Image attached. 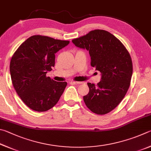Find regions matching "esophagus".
Masks as SVG:
<instances>
[{"mask_svg":"<svg viewBox=\"0 0 151 151\" xmlns=\"http://www.w3.org/2000/svg\"><path fill=\"white\" fill-rule=\"evenodd\" d=\"M72 83L77 85V84H82L84 82H83V81H72Z\"/></svg>","mask_w":151,"mask_h":151,"instance_id":"1","label":"esophagus"}]
</instances>
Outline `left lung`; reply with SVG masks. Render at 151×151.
Segmentation results:
<instances>
[{
  "mask_svg": "<svg viewBox=\"0 0 151 151\" xmlns=\"http://www.w3.org/2000/svg\"><path fill=\"white\" fill-rule=\"evenodd\" d=\"M72 42L89 51L91 65L101 75L97 86L88 83L89 91L83 96L86 106L97 115L109 113L120 104L130 86L133 74L130 54L119 40L104 30L90 31Z\"/></svg>",
  "mask_w": 151,
  "mask_h": 151,
  "instance_id": "1",
  "label": "left lung"
}]
</instances>
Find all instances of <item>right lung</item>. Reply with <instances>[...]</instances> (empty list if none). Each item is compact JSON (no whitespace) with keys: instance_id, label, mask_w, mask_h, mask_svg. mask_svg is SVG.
Wrapping results in <instances>:
<instances>
[{"instance_id":"1","label":"right lung","mask_w":151,"mask_h":151,"mask_svg":"<svg viewBox=\"0 0 151 151\" xmlns=\"http://www.w3.org/2000/svg\"><path fill=\"white\" fill-rule=\"evenodd\" d=\"M70 41L34 35L18 47L11 58L10 72L18 96L31 109L46 111L59 101L67 86L47 77L55 65V54Z\"/></svg>"}]
</instances>
